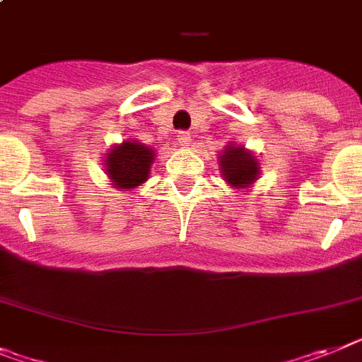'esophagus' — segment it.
Masks as SVG:
<instances>
[{"mask_svg":"<svg viewBox=\"0 0 362 362\" xmlns=\"http://www.w3.org/2000/svg\"><path fill=\"white\" fill-rule=\"evenodd\" d=\"M177 143H179V146L188 148L190 146V143H192V135L188 134V132H181V134L177 135Z\"/></svg>","mask_w":362,"mask_h":362,"instance_id":"esophagus-1","label":"esophagus"}]
</instances>
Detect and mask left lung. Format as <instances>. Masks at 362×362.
Listing matches in <instances>:
<instances>
[{
	"mask_svg": "<svg viewBox=\"0 0 362 362\" xmlns=\"http://www.w3.org/2000/svg\"><path fill=\"white\" fill-rule=\"evenodd\" d=\"M219 172L225 183L233 190H247L258 181L262 174L260 160L255 151L243 144L228 143L219 151Z\"/></svg>",
	"mask_w": 362,
	"mask_h": 362,
	"instance_id": "left-lung-1",
	"label": "left lung"
}]
</instances>
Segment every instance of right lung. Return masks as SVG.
Returning a JSON list of instances; mask_svg holds the SVG:
<instances>
[{
  "label": "right lung",
  "mask_w": 362,
  "mask_h": 362,
  "mask_svg": "<svg viewBox=\"0 0 362 362\" xmlns=\"http://www.w3.org/2000/svg\"><path fill=\"white\" fill-rule=\"evenodd\" d=\"M156 160V151L135 139H126L107 150L104 157V172L113 188L129 194L146 183L150 168Z\"/></svg>",
  "instance_id": "right-lung-1"
}]
</instances>
